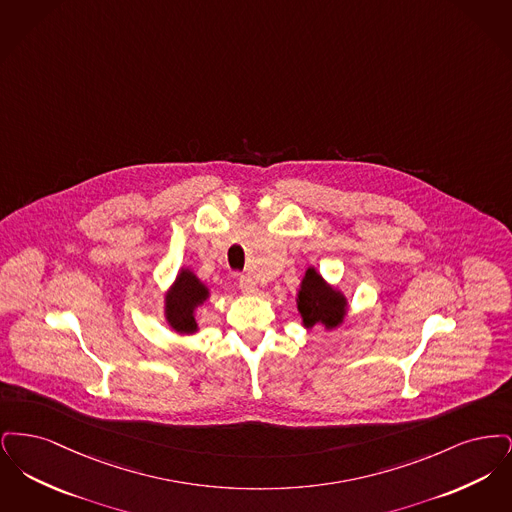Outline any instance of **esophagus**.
<instances>
[{
	"mask_svg": "<svg viewBox=\"0 0 512 512\" xmlns=\"http://www.w3.org/2000/svg\"><path fill=\"white\" fill-rule=\"evenodd\" d=\"M238 286H240V290H242L245 295H255V293L259 292L257 282H255L251 276H247V274H242V276H240Z\"/></svg>",
	"mask_w": 512,
	"mask_h": 512,
	"instance_id": "esophagus-1",
	"label": "esophagus"
}]
</instances>
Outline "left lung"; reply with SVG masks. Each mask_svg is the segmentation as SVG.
I'll use <instances>...</instances> for the list:
<instances>
[{
  "instance_id": "8db88e82",
  "label": "left lung",
  "mask_w": 512,
  "mask_h": 512,
  "mask_svg": "<svg viewBox=\"0 0 512 512\" xmlns=\"http://www.w3.org/2000/svg\"><path fill=\"white\" fill-rule=\"evenodd\" d=\"M297 311L305 328L322 324L326 330H332L345 318L347 299L340 290L326 284L317 268L311 267L307 268L297 292Z\"/></svg>"
}]
</instances>
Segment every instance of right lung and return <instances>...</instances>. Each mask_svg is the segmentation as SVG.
<instances>
[{"label": "right lung", "mask_w": 512, "mask_h": 512, "mask_svg": "<svg viewBox=\"0 0 512 512\" xmlns=\"http://www.w3.org/2000/svg\"><path fill=\"white\" fill-rule=\"evenodd\" d=\"M209 297V288L195 276L190 268H182L165 295V318L178 334L197 332L195 309Z\"/></svg>", "instance_id": "right-lung-1"}]
</instances>
